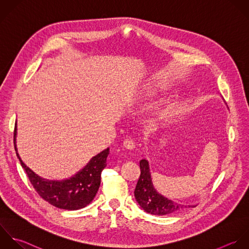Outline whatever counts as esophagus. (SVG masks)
I'll list each match as a JSON object with an SVG mask.
<instances>
[{
    "label": "esophagus",
    "mask_w": 249,
    "mask_h": 249,
    "mask_svg": "<svg viewBox=\"0 0 249 249\" xmlns=\"http://www.w3.org/2000/svg\"><path fill=\"white\" fill-rule=\"evenodd\" d=\"M123 146H124L126 149H130V150H132V149H134V148L136 147L135 142H134L132 140H130V139H126V140L123 142Z\"/></svg>",
    "instance_id": "34e87169"
}]
</instances>
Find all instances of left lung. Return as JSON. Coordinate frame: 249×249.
<instances>
[{
  "label": "left lung",
  "instance_id": "8db88e82",
  "mask_svg": "<svg viewBox=\"0 0 249 249\" xmlns=\"http://www.w3.org/2000/svg\"><path fill=\"white\" fill-rule=\"evenodd\" d=\"M140 168L141 176L135 189V198L144 212L153 215H167L191 208V206L175 203L158 194L153 187L148 162L145 159L141 160Z\"/></svg>",
  "mask_w": 249,
  "mask_h": 249
}]
</instances>
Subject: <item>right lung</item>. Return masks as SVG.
I'll return each mask as SVG.
<instances>
[{
	"label": "right lung",
	"mask_w": 249,
	"mask_h": 249,
	"mask_svg": "<svg viewBox=\"0 0 249 249\" xmlns=\"http://www.w3.org/2000/svg\"><path fill=\"white\" fill-rule=\"evenodd\" d=\"M16 137V122L14 127V148ZM109 148L105 149L95 157L74 177L63 181H48L38 178L16 155L36 192L52 206L69 211L82 209L89 205L96 196L101 184V173L107 166Z\"/></svg>",
	"instance_id": "1"
}]
</instances>
